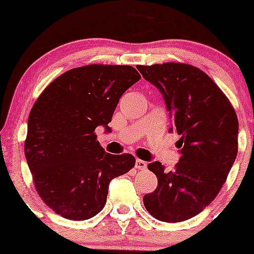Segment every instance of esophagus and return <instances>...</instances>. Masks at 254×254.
<instances>
[{
    "label": "esophagus",
    "mask_w": 254,
    "mask_h": 254,
    "mask_svg": "<svg viewBox=\"0 0 254 254\" xmlns=\"http://www.w3.org/2000/svg\"><path fill=\"white\" fill-rule=\"evenodd\" d=\"M135 167H136L137 170H146V167H147V162L142 160H136V162H135Z\"/></svg>",
    "instance_id": "esophagus-1"
}]
</instances>
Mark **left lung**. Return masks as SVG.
I'll return each instance as SVG.
<instances>
[{"instance_id":"left-lung-1","label":"left lung","mask_w":254,"mask_h":254,"mask_svg":"<svg viewBox=\"0 0 254 254\" xmlns=\"http://www.w3.org/2000/svg\"><path fill=\"white\" fill-rule=\"evenodd\" d=\"M137 70L162 93L173 120L170 131L181 136L182 153L175 171H165L161 162L147 166L158 184L143 196V205L160 221H186L216 198L236 160V112L217 84L195 66L165 63L139 65Z\"/></svg>"}]
</instances>
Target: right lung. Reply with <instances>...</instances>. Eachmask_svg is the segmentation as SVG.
I'll return each mask as SVG.
<instances>
[{"instance_id": "add662e5", "label": "right lung", "mask_w": 254, "mask_h": 254, "mask_svg": "<svg viewBox=\"0 0 254 254\" xmlns=\"http://www.w3.org/2000/svg\"><path fill=\"white\" fill-rule=\"evenodd\" d=\"M141 78L127 65L66 71L42 92L28 118L24 153L40 198L68 220L91 219L107 201L113 178L135 166L130 153L106 152L94 132L108 129L120 97Z\"/></svg>"}]
</instances>
